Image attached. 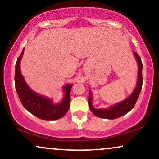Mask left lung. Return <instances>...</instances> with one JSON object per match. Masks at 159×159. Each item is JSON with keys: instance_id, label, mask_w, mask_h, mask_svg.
<instances>
[{"instance_id": "left-lung-1", "label": "left lung", "mask_w": 159, "mask_h": 159, "mask_svg": "<svg viewBox=\"0 0 159 159\" xmlns=\"http://www.w3.org/2000/svg\"><path fill=\"white\" fill-rule=\"evenodd\" d=\"M134 56H135L136 61L138 62V66H139V70H138V80L137 84H136L135 89H134L133 92L132 93L130 96L127 98L125 99L124 100L121 101L118 103L109 106L107 109H95L92 104V95H91V90L89 91V106L90 108L91 111L94 113V115L97 117H101L104 119H116L118 118L123 115H126L129 111H130L135 106L136 102H137L138 98L141 92V89H142V68L143 64L141 61V58L137 53L133 52Z\"/></svg>"}]
</instances>
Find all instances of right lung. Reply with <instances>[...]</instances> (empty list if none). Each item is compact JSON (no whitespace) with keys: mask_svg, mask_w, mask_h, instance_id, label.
Listing matches in <instances>:
<instances>
[{"mask_svg":"<svg viewBox=\"0 0 159 159\" xmlns=\"http://www.w3.org/2000/svg\"><path fill=\"white\" fill-rule=\"evenodd\" d=\"M24 48L17 59L15 72L16 89L20 102L29 112L44 120H55L63 117L70 107V90L72 85L63 86L64 96L59 103H53L51 99L35 92L28 86L20 72V63L23 57Z\"/></svg>","mask_w":159,"mask_h":159,"instance_id":"add662e5","label":"right lung"}]
</instances>
